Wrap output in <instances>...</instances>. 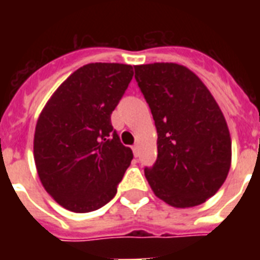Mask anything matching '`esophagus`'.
Here are the masks:
<instances>
[{
	"mask_svg": "<svg viewBox=\"0 0 260 260\" xmlns=\"http://www.w3.org/2000/svg\"><path fill=\"white\" fill-rule=\"evenodd\" d=\"M132 151H134L135 156H139V152H140V151H139V144H135V146L132 147Z\"/></svg>",
	"mask_w": 260,
	"mask_h": 260,
	"instance_id": "34e87169",
	"label": "esophagus"
}]
</instances>
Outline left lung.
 I'll return each mask as SVG.
<instances>
[{
    "label": "left lung",
    "instance_id": "8db88e82",
    "mask_svg": "<svg viewBox=\"0 0 260 260\" xmlns=\"http://www.w3.org/2000/svg\"><path fill=\"white\" fill-rule=\"evenodd\" d=\"M135 78L158 132V158L144 175L175 208L197 206L226 179L232 143L220 106L202 81L177 63L135 66Z\"/></svg>",
    "mask_w": 260,
    "mask_h": 260
}]
</instances>
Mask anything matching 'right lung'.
Instances as JSON below:
<instances>
[{
    "label": "right lung",
    "instance_id": "1",
    "mask_svg": "<svg viewBox=\"0 0 260 260\" xmlns=\"http://www.w3.org/2000/svg\"><path fill=\"white\" fill-rule=\"evenodd\" d=\"M134 77V67L90 63L74 71L39 116L35 165L47 193L75 213L100 209L117 193L134 158L110 114Z\"/></svg>",
    "mask_w": 260,
    "mask_h": 260
}]
</instances>
